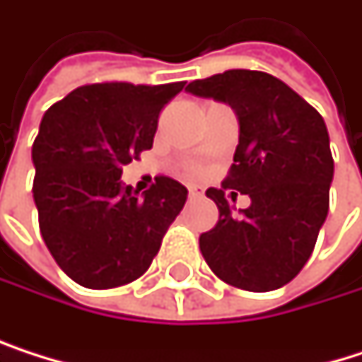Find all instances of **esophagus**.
<instances>
[{"mask_svg": "<svg viewBox=\"0 0 362 362\" xmlns=\"http://www.w3.org/2000/svg\"><path fill=\"white\" fill-rule=\"evenodd\" d=\"M187 189H189V196H192V198H196V196H200V194H202V189H200L198 185H189Z\"/></svg>", "mask_w": 362, "mask_h": 362, "instance_id": "esophagus-1", "label": "esophagus"}]
</instances>
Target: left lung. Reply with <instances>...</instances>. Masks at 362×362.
Segmentation results:
<instances>
[{
  "label": "left lung",
  "mask_w": 362,
  "mask_h": 362,
  "mask_svg": "<svg viewBox=\"0 0 362 362\" xmlns=\"http://www.w3.org/2000/svg\"><path fill=\"white\" fill-rule=\"evenodd\" d=\"M185 91L235 110L239 145L223 187L252 198L237 215L223 189H206L219 219L200 235V252L226 284L277 290L300 273L329 213L335 166L325 119L286 83L256 70H228Z\"/></svg>",
  "instance_id": "8db88e82"
}]
</instances>
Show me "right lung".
I'll use <instances>...</instances> for the list:
<instances>
[{"mask_svg": "<svg viewBox=\"0 0 362 362\" xmlns=\"http://www.w3.org/2000/svg\"><path fill=\"white\" fill-rule=\"evenodd\" d=\"M185 83H95L40 121L31 147L40 233L62 271L93 290L139 279L160 252L187 189L170 177L139 196L123 166L153 145L160 110Z\"/></svg>", "mask_w": 362, "mask_h": 362, "instance_id": "right-lung-1", "label": "right lung"}]
</instances>
